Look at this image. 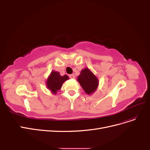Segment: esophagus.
Segmentation results:
<instances>
[{"label":"esophagus","mask_w":150,"mask_h":150,"mask_svg":"<svg viewBox=\"0 0 150 150\" xmlns=\"http://www.w3.org/2000/svg\"><path fill=\"white\" fill-rule=\"evenodd\" d=\"M69 78L71 79H75V76L74 74H70L69 75Z\"/></svg>","instance_id":"obj_1"}]
</instances>
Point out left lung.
Listing matches in <instances>:
<instances>
[{"label":"left lung","mask_w":150,"mask_h":150,"mask_svg":"<svg viewBox=\"0 0 150 150\" xmlns=\"http://www.w3.org/2000/svg\"><path fill=\"white\" fill-rule=\"evenodd\" d=\"M78 81L86 93L88 94L94 93L98 88V79L88 68H85L81 71V74L78 76Z\"/></svg>","instance_id":"obj_1"}]
</instances>
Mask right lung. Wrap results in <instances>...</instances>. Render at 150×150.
<instances>
[{
	"mask_svg": "<svg viewBox=\"0 0 150 150\" xmlns=\"http://www.w3.org/2000/svg\"><path fill=\"white\" fill-rule=\"evenodd\" d=\"M69 79L67 75L61 76L58 72L52 71L47 80V86L49 90L54 94L57 93L58 90L61 88V86L65 81Z\"/></svg>",
	"mask_w": 150,
	"mask_h": 150,
	"instance_id": "right-lung-1",
	"label": "right lung"
}]
</instances>
